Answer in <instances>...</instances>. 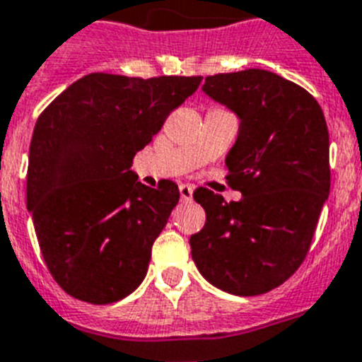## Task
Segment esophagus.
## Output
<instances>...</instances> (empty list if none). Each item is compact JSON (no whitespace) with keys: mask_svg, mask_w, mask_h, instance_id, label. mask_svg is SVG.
Segmentation results:
<instances>
[{"mask_svg":"<svg viewBox=\"0 0 362 362\" xmlns=\"http://www.w3.org/2000/svg\"><path fill=\"white\" fill-rule=\"evenodd\" d=\"M180 199L184 200V202H191L193 200V185L189 184H180Z\"/></svg>","mask_w":362,"mask_h":362,"instance_id":"esophagus-1","label":"esophagus"}]
</instances>
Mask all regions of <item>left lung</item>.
<instances>
[{"label":"left lung","mask_w":362,"mask_h":362,"mask_svg":"<svg viewBox=\"0 0 362 362\" xmlns=\"http://www.w3.org/2000/svg\"><path fill=\"white\" fill-rule=\"evenodd\" d=\"M202 90L240 120L226 165L242 199L194 191L206 224L191 235V255L218 290L266 293L297 272L312 244L329 194L328 125L306 89L262 69L207 76Z\"/></svg>","instance_id":"obj_1"}]
</instances>
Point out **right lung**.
Here are the masks:
<instances>
[{
	"label": "right lung",
	"instance_id": "1",
	"mask_svg": "<svg viewBox=\"0 0 362 362\" xmlns=\"http://www.w3.org/2000/svg\"><path fill=\"white\" fill-rule=\"evenodd\" d=\"M200 81L93 72L37 118L27 209L50 275L74 298L111 304L146 279L153 242L180 193L171 180L147 187L131 165Z\"/></svg>",
	"mask_w": 362,
	"mask_h": 362
}]
</instances>
